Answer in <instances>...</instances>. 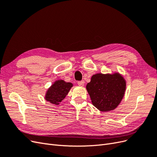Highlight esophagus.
I'll use <instances>...</instances> for the list:
<instances>
[{"label": "esophagus", "instance_id": "esophagus-1", "mask_svg": "<svg viewBox=\"0 0 157 157\" xmlns=\"http://www.w3.org/2000/svg\"><path fill=\"white\" fill-rule=\"evenodd\" d=\"M77 83L78 84V86H83L84 85V80H82V81H78Z\"/></svg>", "mask_w": 157, "mask_h": 157}]
</instances>
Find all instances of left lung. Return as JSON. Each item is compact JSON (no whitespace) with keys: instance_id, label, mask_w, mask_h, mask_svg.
Segmentation results:
<instances>
[{"instance_id":"1","label":"left lung","mask_w":157,"mask_h":157,"mask_svg":"<svg viewBox=\"0 0 157 157\" xmlns=\"http://www.w3.org/2000/svg\"><path fill=\"white\" fill-rule=\"evenodd\" d=\"M126 80L118 73L94 75L86 90L94 106L103 112L110 111L119 105L126 90Z\"/></svg>"}]
</instances>
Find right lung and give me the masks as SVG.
Returning <instances> with one entry per match:
<instances>
[{"label": "right lung", "mask_w": 157, "mask_h": 157, "mask_svg": "<svg viewBox=\"0 0 157 157\" xmlns=\"http://www.w3.org/2000/svg\"><path fill=\"white\" fill-rule=\"evenodd\" d=\"M73 86L72 83L66 82L63 80H56L47 90L45 99L54 105H59Z\"/></svg>", "instance_id": "obj_1"}]
</instances>
